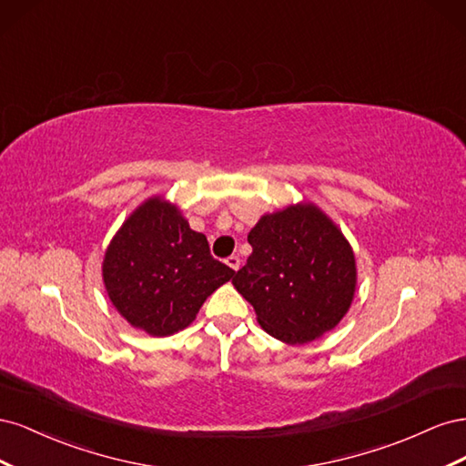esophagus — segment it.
<instances>
[{
	"label": "esophagus",
	"mask_w": 466,
	"mask_h": 466,
	"mask_svg": "<svg viewBox=\"0 0 466 466\" xmlns=\"http://www.w3.org/2000/svg\"><path fill=\"white\" fill-rule=\"evenodd\" d=\"M225 264H228L229 268H231V270H238V268H241V258H238V257H235V255H231V257H228V258H225Z\"/></svg>",
	"instance_id": "esophagus-1"
}]
</instances>
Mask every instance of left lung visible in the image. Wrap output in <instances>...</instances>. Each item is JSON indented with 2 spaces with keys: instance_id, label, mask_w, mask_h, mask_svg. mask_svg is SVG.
<instances>
[{
  "instance_id": "left-lung-1",
  "label": "left lung",
  "mask_w": 466,
  "mask_h": 466,
  "mask_svg": "<svg viewBox=\"0 0 466 466\" xmlns=\"http://www.w3.org/2000/svg\"><path fill=\"white\" fill-rule=\"evenodd\" d=\"M248 243L252 255L233 286L268 334L307 344L342 320L356 291L354 250L315 204L262 216Z\"/></svg>"
}]
</instances>
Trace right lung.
<instances>
[{"instance_id": "obj_1", "label": "right lung", "mask_w": 466, "mask_h": 466, "mask_svg": "<svg viewBox=\"0 0 466 466\" xmlns=\"http://www.w3.org/2000/svg\"><path fill=\"white\" fill-rule=\"evenodd\" d=\"M235 270L209 255L208 238L190 229L177 206L153 196L122 223L103 260L108 298L132 327L175 334Z\"/></svg>"}]
</instances>
